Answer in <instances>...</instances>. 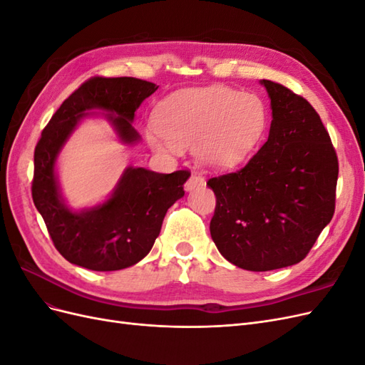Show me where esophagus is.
Instances as JSON below:
<instances>
[{
	"instance_id": "esophagus-1",
	"label": "esophagus",
	"mask_w": 365,
	"mask_h": 365,
	"mask_svg": "<svg viewBox=\"0 0 365 365\" xmlns=\"http://www.w3.org/2000/svg\"><path fill=\"white\" fill-rule=\"evenodd\" d=\"M202 185H204V178H202V176H200L197 173H192L189 181L185 182L184 189H185V192H192V190L197 189V187H202Z\"/></svg>"
}]
</instances>
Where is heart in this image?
Wrapping results in <instances>:
<instances>
[{
  "mask_svg": "<svg viewBox=\"0 0 365 365\" xmlns=\"http://www.w3.org/2000/svg\"><path fill=\"white\" fill-rule=\"evenodd\" d=\"M153 123L158 130H146L153 150L193 146V155L204 168L227 170L257 149L268 128V109L256 94L212 85L169 96L158 106Z\"/></svg>",
  "mask_w": 365,
  "mask_h": 365,
  "instance_id": "b5f03b06",
  "label": "heart"
}]
</instances>
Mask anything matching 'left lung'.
Instances as JSON below:
<instances>
[{
  "instance_id": "8db88e82",
  "label": "left lung",
  "mask_w": 365,
  "mask_h": 365,
  "mask_svg": "<svg viewBox=\"0 0 365 365\" xmlns=\"http://www.w3.org/2000/svg\"><path fill=\"white\" fill-rule=\"evenodd\" d=\"M271 101L269 135L245 168L208 180L216 195L210 235L247 271L302 262L335 212L338 158L322 118L302 96L260 81Z\"/></svg>"
}]
</instances>
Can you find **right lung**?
I'll return each instance as SVG.
<instances>
[{
  "instance_id": "obj_1",
  "label": "right lung",
  "mask_w": 365,
  "mask_h": 365,
  "mask_svg": "<svg viewBox=\"0 0 365 365\" xmlns=\"http://www.w3.org/2000/svg\"><path fill=\"white\" fill-rule=\"evenodd\" d=\"M158 90L135 77H93L58 109L35 149L31 196L56 250L70 263L91 271H118L145 259L158 237L168 210L184 196L187 170L157 173L126 168L106 200L93 207L71 208L58 178V158L76 128L86 117L103 118L123 145L140 135L132 126L145 98ZM107 114L105 115L104 113Z\"/></svg>"
}]
</instances>
